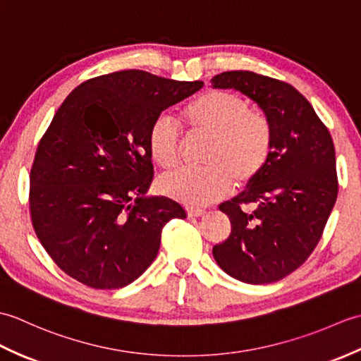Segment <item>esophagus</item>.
<instances>
[{
	"label": "esophagus",
	"instance_id": "esophagus-1",
	"mask_svg": "<svg viewBox=\"0 0 361 361\" xmlns=\"http://www.w3.org/2000/svg\"><path fill=\"white\" fill-rule=\"evenodd\" d=\"M206 211L203 208H194V206H190V208H188V216L189 217H200L203 216Z\"/></svg>",
	"mask_w": 361,
	"mask_h": 361
}]
</instances>
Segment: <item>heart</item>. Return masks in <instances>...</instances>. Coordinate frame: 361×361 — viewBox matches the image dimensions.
I'll return each mask as SVG.
<instances>
[{
    "label": "heart",
    "mask_w": 361,
    "mask_h": 361,
    "mask_svg": "<svg viewBox=\"0 0 361 361\" xmlns=\"http://www.w3.org/2000/svg\"><path fill=\"white\" fill-rule=\"evenodd\" d=\"M181 121L192 135L208 136L198 171H176L159 180L169 197L188 204H208L237 185H247L262 171L271 152V126L262 113L251 111L243 97L209 90L181 110ZM149 153L163 171L180 164L181 133L175 122L159 116L149 130Z\"/></svg>",
    "instance_id": "heart-1"
}]
</instances>
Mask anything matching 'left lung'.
Masks as SVG:
<instances>
[{"mask_svg": "<svg viewBox=\"0 0 361 361\" xmlns=\"http://www.w3.org/2000/svg\"><path fill=\"white\" fill-rule=\"evenodd\" d=\"M214 88H233L259 105L273 141L247 190L219 208L231 234L212 248L219 267L247 283L276 282L301 267L323 235L338 194L327 127L296 88L251 71H226Z\"/></svg>", "mask_w": 361, "mask_h": 361, "instance_id": "1", "label": "left lung"}]
</instances>
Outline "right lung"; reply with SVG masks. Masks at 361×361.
Masks as SVG:
<instances>
[{
	"mask_svg": "<svg viewBox=\"0 0 361 361\" xmlns=\"http://www.w3.org/2000/svg\"><path fill=\"white\" fill-rule=\"evenodd\" d=\"M202 87L126 70L80 83L60 105L35 152L29 206L38 240L68 276L126 287L155 260L167 221L186 217L172 198L145 195L147 137L161 113Z\"/></svg>",
	"mask_w": 361,
	"mask_h": 361,
	"instance_id": "right-lung-1",
	"label": "right lung"
}]
</instances>
